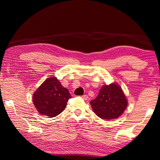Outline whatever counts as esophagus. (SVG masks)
<instances>
[{"instance_id":"esophagus-1","label":"esophagus","mask_w":160,"mask_h":160,"mask_svg":"<svg viewBox=\"0 0 160 160\" xmlns=\"http://www.w3.org/2000/svg\"><path fill=\"white\" fill-rule=\"evenodd\" d=\"M82 98L83 100H87V98H88V96L86 95H82Z\"/></svg>"}]
</instances>
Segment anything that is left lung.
<instances>
[{
	"instance_id": "obj_1",
	"label": "left lung",
	"mask_w": 160,
	"mask_h": 160,
	"mask_svg": "<svg viewBox=\"0 0 160 160\" xmlns=\"http://www.w3.org/2000/svg\"><path fill=\"white\" fill-rule=\"evenodd\" d=\"M96 115L102 119H113L121 116L127 108L128 101L120 86L116 84L105 85L98 97L90 101Z\"/></svg>"
}]
</instances>
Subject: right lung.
<instances>
[{"label":"right lung","mask_w":160,"mask_h":160,"mask_svg":"<svg viewBox=\"0 0 160 160\" xmlns=\"http://www.w3.org/2000/svg\"><path fill=\"white\" fill-rule=\"evenodd\" d=\"M71 96L55 77L47 78L35 92L32 101L40 114L54 117L62 112Z\"/></svg>","instance_id":"obj_1"}]
</instances>
